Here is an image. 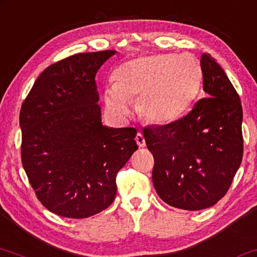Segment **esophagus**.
I'll list each match as a JSON object with an SVG mask.
<instances>
[{
    "label": "esophagus",
    "instance_id": "esophagus-1",
    "mask_svg": "<svg viewBox=\"0 0 257 257\" xmlns=\"http://www.w3.org/2000/svg\"><path fill=\"white\" fill-rule=\"evenodd\" d=\"M135 141L139 147H145L146 146V140L144 138V135H142V133H138V135H136L135 138Z\"/></svg>",
    "mask_w": 257,
    "mask_h": 257
}]
</instances>
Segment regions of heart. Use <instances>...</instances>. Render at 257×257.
Segmentation results:
<instances>
[{"instance_id":"obj_1","label":"heart","mask_w":257,"mask_h":257,"mask_svg":"<svg viewBox=\"0 0 257 257\" xmlns=\"http://www.w3.org/2000/svg\"><path fill=\"white\" fill-rule=\"evenodd\" d=\"M115 84L104 89L106 111L125 121L132 102L138 100L139 116L152 124L178 121L197 98L201 84L199 61L191 54H152L123 63Z\"/></svg>"}]
</instances>
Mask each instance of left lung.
Returning <instances> with one entry per match:
<instances>
[{
	"label": "left lung",
	"mask_w": 257,
	"mask_h": 257,
	"mask_svg": "<svg viewBox=\"0 0 257 257\" xmlns=\"http://www.w3.org/2000/svg\"><path fill=\"white\" fill-rule=\"evenodd\" d=\"M207 93L183 118L144 131L154 157L153 185L165 203L199 211L225 196L243 157L239 97L210 54L200 58Z\"/></svg>",
	"instance_id": "1"
}]
</instances>
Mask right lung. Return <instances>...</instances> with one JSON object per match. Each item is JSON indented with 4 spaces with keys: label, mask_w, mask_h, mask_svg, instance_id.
Instances as JSON below:
<instances>
[{
    "label": "right lung",
    "mask_w": 257,
    "mask_h": 257,
    "mask_svg": "<svg viewBox=\"0 0 257 257\" xmlns=\"http://www.w3.org/2000/svg\"><path fill=\"white\" fill-rule=\"evenodd\" d=\"M116 51L74 54L48 66L20 111L21 158L41 204L87 218L115 199L116 174L138 149L136 129L103 125L96 73Z\"/></svg>",
    "instance_id": "right-lung-1"
}]
</instances>
